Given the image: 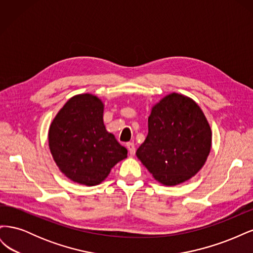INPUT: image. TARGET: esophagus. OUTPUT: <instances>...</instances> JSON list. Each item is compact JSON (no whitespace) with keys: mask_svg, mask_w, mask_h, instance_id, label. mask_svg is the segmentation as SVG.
I'll use <instances>...</instances> for the list:
<instances>
[{"mask_svg":"<svg viewBox=\"0 0 253 253\" xmlns=\"http://www.w3.org/2000/svg\"><path fill=\"white\" fill-rule=\"evenodd\" d=\"M126 145L128 152H129V154L134 155L135 154V144H134V142H126Z\"/></svg>","mask_w":253,"mask_h":253,"instance_id":"34e87169","label":"esophagus"}]
</instances>
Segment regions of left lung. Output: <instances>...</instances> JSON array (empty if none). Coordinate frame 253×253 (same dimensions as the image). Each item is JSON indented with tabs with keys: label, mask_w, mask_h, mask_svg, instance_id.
<instances>
[{
	"label": "left lung",
	"mask_w": 253,
	"mask_h": 253,
	"mask_svg": "<svg viewBox=\"0 0 253 253\" xmlns=\"http://www.w3.org/2000/svg\"><path fill=\"white\" fill-rule=\"evenodd\" d=\"M149 133L136 155L154 178L166 186L190 179L205 165L212 133L192 99L170 94L153 106Z\"/></svg>",
	"instance_id": "obj_1"
}]
</instances>
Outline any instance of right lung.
Here are the masks:
<instances>
[{"label":"right lung","instance_id":"1","mask_svg":"<svg viewBox=\"0 0 253 253\" xmlns=\"http://www.w3.org/2000/svg\"><path fill=\"white\" fill-rule=\"evenodd\" d=\"M48 143L59 169L85 186L99 185L127 156V150L105 129L103 103L90 94L77 95L64 104L51 122Z\"/></svg>","mask_w":253,"mask_h":253}]
</instances>
